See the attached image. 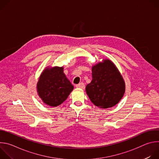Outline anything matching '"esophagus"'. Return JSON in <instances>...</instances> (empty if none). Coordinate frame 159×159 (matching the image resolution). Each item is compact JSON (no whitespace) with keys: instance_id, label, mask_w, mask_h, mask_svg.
<instances>
[{"instance_id":"1","label":"esophagus","mask_w":159,"mask_h":159,"mask_svg":"<svg viewBox=\"0 0 159 159\" xmlns=\"http://www.w3.org/2000/svg\"><path fill=\"white\" fill-rule=\"evenodd\" d=\"M76 87H77V88H80V89H84V88H85V85H84V83L81 82V83L79 84H77V85H76Z\"/></svg>"}]
</instances>
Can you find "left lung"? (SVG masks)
<instances>
[{
	"instance_id": "8db88e82",
	"label": "left lung",
	"mask_w": 159,
	"mask_h": 159,
	"mask_svg": "<svg viewBox=\"0 0 159 159\" xmlns=\"http://www.w3.org/2000/svg\"><path fill=\"white\" fill-rule=\"evenodd\" d=\"M93 80L85 87L90 100L96 106L108 108L123 98L125 84L122 76L111 61L104 60L93 66Z\"/></svg>"
}]
</instances>
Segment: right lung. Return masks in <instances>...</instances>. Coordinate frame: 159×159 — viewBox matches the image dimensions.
Masks as SVG:
<instances>
[{"instance_id":"1","label":"right lung","mask_w":159,"mask_h":159,"mask_svg":"<svg viewBox=\"0 0 159 159\" xmlns=\"http://www.w3.org/2000/svg\"><path fill=\"white\" fill-rule=\"evenodd\" d=\"M74 89L63 73V67L45 69L37 84L38 93L43 101L55 107L63 103Z\"/></svg>"}]
</instances>
